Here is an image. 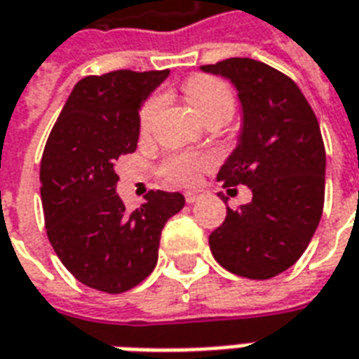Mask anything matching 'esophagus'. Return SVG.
<instances>
[{
	"mask_svg": "<svg viewBox=\"0 0 359 359\" xmlns=\"http://www.w3.org/2000/svg\"><path fill=\"white\" fill-rule=\"evenodd\" d=\"M198 198H200V194H196V192H187V194H184V200H187V203L198 202Z\"/></svg>",
	"mask_w": 359,
	"mask_h": 359,
	"instance_id": "obj_1",
	"label": "esophagus"
}]
</instances>
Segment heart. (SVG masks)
<instances>
[{"instance_id":"obj_1","label":"heart","mask_w":359,"mask_h":359,"mask_svg":"<svg viewBox=\"0 0 359 359\" xmlns=\"http://www.w3.org/2000/svg\"><path fill=\"white\" fill-rule=\"evenodd\" d=\"M184 97L190 103V107L196 111V115L205 123L223 121L226 123L233 117L236 107V97L231 86L225 81L210 74H196L188 79L182 86ZM161 95H149L142 103L138 113V126L142 134H148L154 128L159 109H161ZM213 159L210 156H196V154H172L167 156L159 165V172L163 175L167 182L175 187H194L200 180L202 171H205Z\"/></svg>"}]
</instances>
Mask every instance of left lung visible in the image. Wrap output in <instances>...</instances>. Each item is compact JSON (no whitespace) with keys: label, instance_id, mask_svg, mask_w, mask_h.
I'll list each match as a JSON object with an SVG mask.
<instances>
[{"label":"left lung","instance_id":"left-lung-1","mask_svg":"<svg viewBox=\"0 0 359 359\" xmlns=\"http://www.w3.org/2000/svg\"><path fill=\"white\" fill-rule=\"evenodd\" d=\"M202 71L231 79L244 113L241 142L217 180L254 194L238 210L226 208L210 234L211 254L234 275L275 277L300 259L323 213L319 123L296 82L262 61L231 57Z\"/></svg>","mask_w":359,"mask_h":359}]
</instances>
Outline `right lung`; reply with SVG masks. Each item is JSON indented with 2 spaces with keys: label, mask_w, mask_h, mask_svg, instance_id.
Here are the masks:
<instances>
[{
  "label": "right lung",
  "mask_w": 359,
  "mask_h": 359,
  "mask_svg": "<svg viewBox=\"0 0 359 359\" xmlns=\"http://www.w3.org/2000/svg\"><path fill=\"white\" fill-rule=\"evenodd\" d=\"M169 74L113 71L76 82L51 128L40 163L46 233L82 285L121 294L157 264L165 223L184 208L180 192L149 190L128 211L117 194L118 157L138 144V107Z\"/></svg>",
  "instance_id": "right-lung-1"
}]
</instances>
